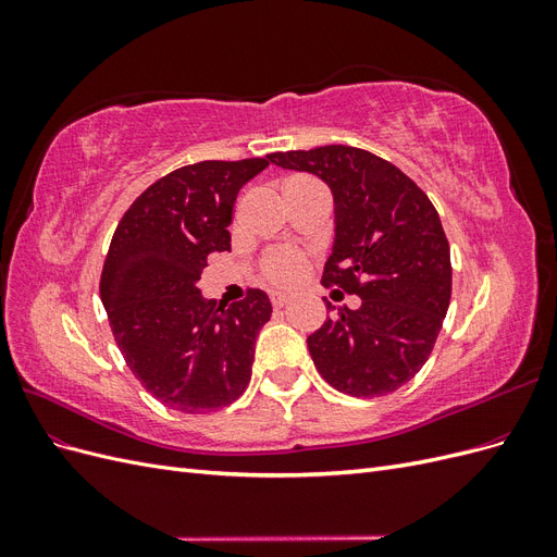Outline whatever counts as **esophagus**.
<instances>
[{
  "label": "esophagus",
  "instance_id": "esophagus-1",
  "mask_svg": "<svg viewBox=\"0 0 557 557\" xmlns=\"http://www.w3.org/2000/svg\"><path fill=\"white\" fill-rule=\"evenodd\" d=\"M285 305H288V297H283V295H272V307H274V309H283Z\"/></svg>",
  "mask_w": 557,
  "mask_h": 557
}]
</instances>
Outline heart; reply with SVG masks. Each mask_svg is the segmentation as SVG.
<instances>
[{"label": "heart", "mask_w": 557, "mask_h": 557, "mask_svg": "<svg viewBox=\"0 0 557 557\" xmlns=\"http://www.w3.org/2000/svg\"><path fill=\"white\" fill-rule=\"evenodd\" d=\"M307 181V176H293L288 183ZM307 258L295 248H276L262 258V274L276 288H290L301 276H305Z\"/></svg>", "instance_id": "heart-1"}]
</instances>
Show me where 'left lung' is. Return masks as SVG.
Masks as SVG:
<instances>
[{"mask_svg":"<svg viewBox=\"0 0 557 557\" xmlns=\"http://www.w3.org/2000/svg\"><path fill=\"white\" fill-rule=\"evenodd\" d=\"M267 158L330 185L336 234L323 285L362 299L309 336L315 369L350 397L395 393L428 362L450 305L440 213L393 162L362 148L334 144Z\"/></svg>","mask_w":557,"mask_h":557,"instance_id":"1","label":"left lung"}]
</instances>
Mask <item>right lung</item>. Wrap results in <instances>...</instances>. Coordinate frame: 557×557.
<instances>
[{"label":"right lung","mask_w":557,"mask_h":557,"mask_svg":"<svg viewBox=\"0 0 557 557\" xmlns=\"http://www.w3.org/2000/svg\"><path fill=\"white\" fill-rule=\"evenodd\" d=\"M267 158L205 160L146 188L117 223L99 295L132 374L164 407L207 413L227 407L250 381L256 339L272 301L215 307L197 288L209 252L230 250L234 201Z\"/></svg>","instance_id":"obj_1"}]
</instances>
